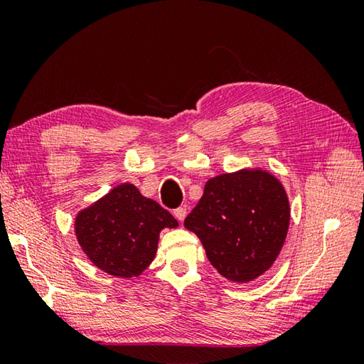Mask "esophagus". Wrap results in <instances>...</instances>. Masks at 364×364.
<instances>
[{
    "label": "esophagus",
    "instance_id": "34e87169",
    "mask_svg": "<svg viewBox=\"0 0 364 364\" xmlns=\"http://www.w3.org/2000/svg\"><path fill=\"white\" fill-rule=\"evenodd\" d=\"M186 213L188 212H186V208H184V207H178V208H175V210H173L175 218L180 221V223H183L184 218H186Z\"/></svg>",
    "mask_w": 364,
    "mask_h": 364
}]
</instances>
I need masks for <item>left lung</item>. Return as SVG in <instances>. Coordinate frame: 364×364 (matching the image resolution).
Instances as JSON below:
<instances>
[{"instance_id":"8db88e82","label":"left lung","mask_w":364,"mask_h":364,"mask_svg":"<svg viewBox=\"0 0 364 364\" xmlns=\"http://www.w3.org/2000/svg\"><path fill=\"white\" fill-rule=\"evenodd\" d=\"M291 220L287 194L273 175L242 170L208 180L184 226L194 231L221 276L249 282L279 255Z\"/></svg>"}]
</instances>
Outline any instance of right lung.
Wrapping results in <instances>:
<instances>
[{
  "label": "right lung",
  "mask_w": 364,
  "mask_h": 364,
  "mask_svg": "<svg viewBox=\"0 0 364 364\" xmlns=\"http://www.w3.org/2000/svg\"><path fill=\"white\" fill-rule=\"evenodd\" d=\"M178 221L133 184H120L78 213L77 239L97 268L119 278L143 273L157 252L159 232Z\"/></svg>",
  "instance_id": "right-lung-1"
}]
</instances>
